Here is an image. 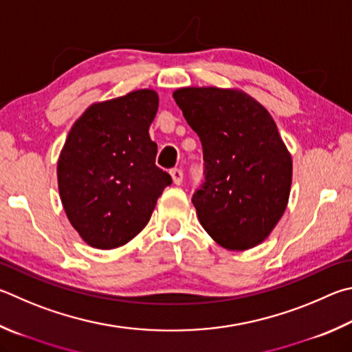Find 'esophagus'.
I'll return each mask as SVG.
<instances>
[{"label": "esophagus", "mask_w": 352, "mask_h": 352, "mask_svg": "<svg viewBox=\"0 0 352 352\" xmlns=\"http://www.w3.org/2000/svg\"><path fill=\"white\" fill-rule=\"evenodd\" d=\"M170 175H172V180H174L175 184H182L183 182V170L182 169H170Z\"/></svg>", "instance_id": "esophagus-1"}]
</instances>
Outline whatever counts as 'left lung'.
I'll use <instances>...</instances> for the list:
<instances>
[{
  "instance_id": "8db88e82",
  "label": "left lung",
  "mask_w": 352,
  "mask_h": 352,
  "mask_svg": "<svg viewBox=\"0 0 352 352\" xmlns=\"http://www.w3.org/2000/svg\"><path fill=\"white\" fill-rule=\"evenodd\" d=\"M172 95L203 146L204 183L192 203L204 231L231 251L260 245L285 214L292 183L276 121L240 89L180 87Z\"/></svg>"
}]
</instances>
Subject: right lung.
I'll use <instances>...</instances> for the list:
<instances>
[{"mask_svg": "<svg viewBox=\"0 0 352 352\" xmlns=\"http://www.w3.org/2000/svg\"><path fill=\"white\" fill-rule=\"evenodd\" d=\"M158 111L154 89L87 107L70 127L56 164L70 225L89 246L115 249L143 231L172 178L155 166L149 126Z\"/></svg>", "mask_w": 352, "mask_h": 352, "instance_id": "right-lung-1", "label": "right lung"}]
</instances>
